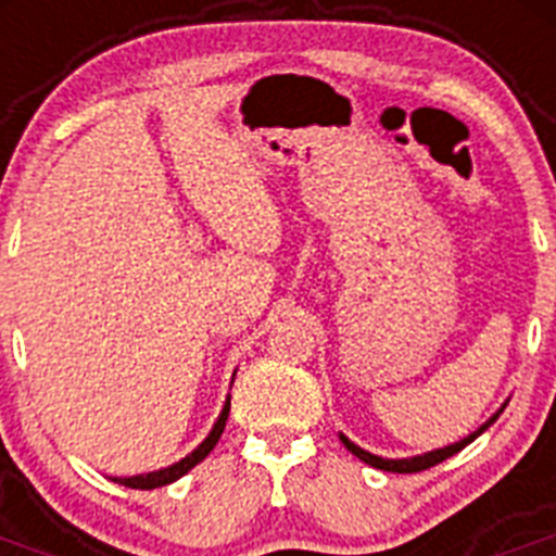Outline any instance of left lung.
Listing matches in <instances>:
<instances>
[{
	"label": "left lung",
	"instance_id": "obj_1",
	"mask_svg": "<svg viewBox=\"0 0 556 556\" xmlns=\"http://www.w3.org/2000/svg\"><path fill=\"white\" fill-rule=\"evenodd\" d=\"M495 417H498V415H495ZM495 417H490L488 424L481 426L479 431H473V434H470V437H465L462 443L448 445V448L431 451V454H424V456H412V459H381V456L367 454V451H362V448H358V445H353L351 440H348V437H342V443H345V448L351 451L353 456H358V459L365 462V465H372V468H378V470H390V473H420V470L434 468V465H440V462H445V459H448V456L459 454V451L465 448V445L473 443V440L481 434V431H488L490 426L495 424Z\"/></svg>",
	"mask_w": 556,
	"mask_h": 556
}]
</instances>
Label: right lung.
Instances as JSON below:
<instances>
[{"label":"right lung","instance_id":"1","mask_svg":"<svg viewBox=\"0 0 556 556\" xmlns=\"http://www.w3.org/2000/svg\"><path fill=\"white\" fill-rule=\"evenodd\" d=\"M228 412H230V397L225 401V409L223 415H219V420L214 424V429H211V434L205 437L203 443L198 445V448L191 451L186 459L175 462L172 468H164V470H155V473H147V476H130V479H113V481H119V484H125V488H132V490H155V488H164V484H172L175 479H180V476L189 473L198 462H203L205 456L214 451V445L219 443V437H223L225 431V424H228Z\"/></svg>","mask_w":556,"mask_h":556}]
</instances>
